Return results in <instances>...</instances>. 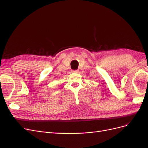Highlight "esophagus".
Returning <instances> with one entry per match:
<instances>
[{"instance_id": "1", "label": "esophagus", "mask_w": 148, "mask_h": 148, "mask_svg": "<svg viewBox=\"0 0 148 148\" xmlns=\"http://www.w3.org/2000/svg\"><path fill=\"white\" fill-rule=\"evenodd\" d=\"M71 71H72L73 73H78L79 71L78 70H72Z\"/></svg>"}]
</instances>
